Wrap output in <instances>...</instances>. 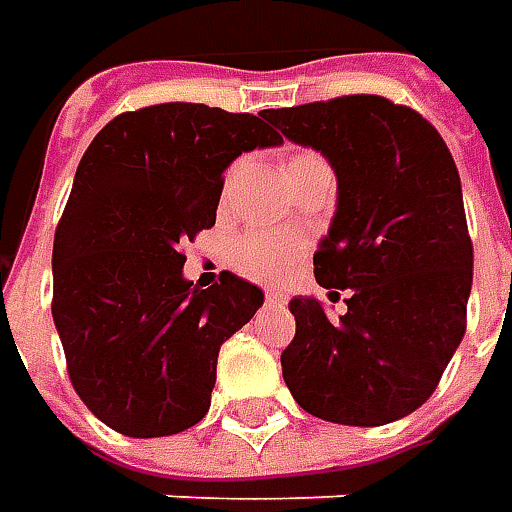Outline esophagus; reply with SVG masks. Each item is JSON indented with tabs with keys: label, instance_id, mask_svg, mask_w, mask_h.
<instances>
[{
	"label": "esophagus",
	"instance_id": "1",
	"mask_svg": "<svg viewBox=\"0 0 512 512\" xmlns=\"http://www.w3.org/2000/svg\"><path fill=\"white\" fill-rule=\"evenodd\" d=\"M265 305L267 307H276V310H282L287 305V299L282 293H265Z\"/></svg>",
	"mask_w": 512,
	"mask_h": 512
}]
</instances>
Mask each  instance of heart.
<instances>
[{
    "mask_svg": "<svg viewBox=\"0 0 512 512\" xmlns=\"http://www.w3.org/2000/svg\"><path fill=\"white\" fill-rule=\"evenodd\" d=\"M322 162V156L302 150L296 153L287 170L302 168V165H313ZM302 253V239L299 236H287V233H270V230H256L242 236L236 245L230 247V262L233 267L256 282H282L290 276V270L296 267V259Z\"/></svg>",
    "mask_w": 512,
    "mask_h": 512,
    "instance_id": "b5f03b06",
    "label": "heart"
}]
</instances>
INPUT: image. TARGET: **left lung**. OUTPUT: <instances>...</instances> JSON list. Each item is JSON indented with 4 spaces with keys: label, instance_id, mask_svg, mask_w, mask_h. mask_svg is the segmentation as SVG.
Instances as JSON below:
<instances>
[{
    "label": "left lung",
    "instance_id": "1",
    "mask_svg": "<svg viewBox=\"0 0 512 512\" xmlns=\"http://www.w3.org/2000/svg\"><path fill=\"white\" fill-rule=\"evenodd\" d=\"M262 119L336 173V216L313 273L333 293L350 287L339 322L310 296L290 302L285 384L325 422H396L430 399L467 327L473 242L456 162L422 113L384 96L262 110Z\"/></svg>",
    "mask_w": 512,
    "mask_h": 512
}]
</instances>
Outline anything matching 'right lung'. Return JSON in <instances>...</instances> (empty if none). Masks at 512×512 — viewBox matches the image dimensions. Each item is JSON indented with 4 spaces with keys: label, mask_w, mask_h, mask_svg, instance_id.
<instances>
[{
    "label": "right lung",
    "mask_w": 512,
    "mask_h": 512,
    "mask_svg": "<svg viewBox=\"0 0 512 512\" xmlns=\"http://www.w3.org/2000/svg\"><path fill=\"white\" fill-rule=\"evenodd\" d=\"M282 145L253 113L165 102L119 113L85 150L53 239V325L73 390L122 436L202 422L219 347L265 293L222 273L199 290L179 247L216 225L227 165Z\"/></svg>",
    "instance_id": "add662e5"
}]
</instances>
